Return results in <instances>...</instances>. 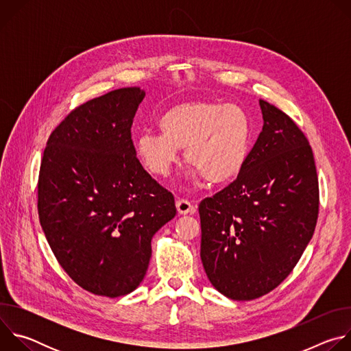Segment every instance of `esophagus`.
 Wrapping results in <instances>:
<instances>
[{"label":"esophagus","mask_w":351,"mask_h":351,"mask_svg":"<svg viewBox=\"0 0 351 351\" xmlns=\"http://www.w3.org/2000/svg\"><path fill=\"white\" fill-rule=\"evenodd\" d=\"M176 208H178V213L182 214V215H186V214H194L195 211V207L187 202V199L184 198H179L176 202Z\"/></svg>","instance_id":"esophagus-1"}]
</instances>
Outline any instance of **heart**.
I'll return each instance as SVG.
<instances>
[{"label": "heart", "mask_w": 351, "mask_h": 351, "mask_svg": "<svg viewBox=\"0 0 351 351\" xmlns=\"http://www.w3.org/2000/svg\"><path fill=\"white\" fill-rule=\"evenodd\" d=\"M161 134L143 133L134 141L140 165L153 176H168L184 148L194 176L222 184L243 171L252 137V122L236 104L187 101L167 110L158 119Z\"/></svg>", "instance_id": "1"}]
</instances>
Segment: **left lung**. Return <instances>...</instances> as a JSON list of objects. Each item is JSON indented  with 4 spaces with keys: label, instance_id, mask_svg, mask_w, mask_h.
<instances>
[{
    "label": "left lung",
    "instance_id": "8db88e82",
    "mask_svg": "<svg viewBox=\"0 0 351 351\" xmlns=\"http://www.w3.org/2000/svg\"><path fill=\"white\" fill-rule=\"evenodd\" d=\"M264 126L234 182L198 206L202 256L213 286L232 300L278 287L310 243L319 210L314 154L283 111L260 99Z\"/></svg>",
    "mask_w": 351,
    "mask_h": 351
}]
</instances>
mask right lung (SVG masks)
<instances>
[{
  "label": "right lung",
  "instance_id": "right-lung-1",
  "mask_svg": "<svg viewBox=\"0 0 351 351\" xmlns=\"http://www.w3.org/2000/svg\"><path fill=\"white\" fill-rule=\"evenodd\" d=\"M145 93L125 87L75 108L49 134L38 175V218L64 271L107 297L133 291L175 198L140 165L130 128Z\"/></svg>",
  "mask_w": 351,
  "mask_h": 351
}]
</instances>
